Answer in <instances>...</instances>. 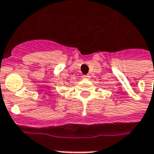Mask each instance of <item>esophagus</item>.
Instances as JSON below:
<instances>
[{
    "label": "esophagus",
    "instance_id": "34e87169",
    "mask_svg": "<svg viewBox=\"0 0 154 154\" xmlns=\"http://www.w3.org/2000/svg\"><path fill=\"white\" fill-rule=\"evenodd\" d=\"M82 77H83L84 79H89V78H90V76H89V75H83Z\"/></svg>",
    "mask_w": 154,
    "mask_h": 154
}]
</instances>
